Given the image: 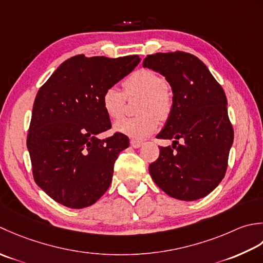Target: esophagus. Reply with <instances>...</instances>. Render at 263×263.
Instances as JSON below:
<instances>
[{
  "label": "esophagus",
  "instance_id": "34e87169",
  "mask_svg": "<svg viewBox=\"0 0 263 263\" xmlns=\"http://www.w3.org/2000/svg\"><path fill=\"white\" fill-rule=\"evenodd\" d=\"M130 145H132L133 147L138 148V147H141V146L143 145V142H142V141H137V139H132V141H130Z\"/></svg>",
  "mask_w": 263,
  "mask_h": 263
}]
</instances>
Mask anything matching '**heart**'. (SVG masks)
Wrapping results in <instances>:
<instances>
[{"label": "heart", "instance_id": "b5f03b06", "mask_svg": "<svg viewBox=\"0 0 263 263\" xmlns=\"http://www.w3.org/2000/svg\"><path fill=\"white\" fill-rule=\"evenodd\" d=\"M124 90L121 92L116 86L106 88L101 98L103 110L110 119L118 120L125 114L126 96L128 99L142 96L138 106L141 116L118 121L115 129L133 138H145L157 130V117L167 119L173 109V96L167 88V82L151 69H141L126 78Z\"/></svg>", "mask_w": 263, "mask_h": 263}]
</instances>
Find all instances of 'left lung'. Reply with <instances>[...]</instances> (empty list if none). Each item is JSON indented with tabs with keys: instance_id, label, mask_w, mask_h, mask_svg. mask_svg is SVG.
I'll use <instances>...</instances> for the list:
<instances>
[{
	"instance_id": "left-lung-1",
	"label": "left lung",
	"mask_w": 263,
	"mask_h": 263,
	"mask_svg": "<svg viewBox=\"0 0 263 263\" xmlns=\"http://www.w3.org/2000/svg\"><path fill=\"white\" fill-rule=\"evenodd\" d=\"M143 67L164 76L174 94L173 109L157 137L175 141L171 146H160L149 175L174 199H202L227 170L234 130L226 94L205 64L191 53H155L144 59Z\"/></svg>"
}]
</instances>
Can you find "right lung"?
Here are the masks:
<instances>
[{"mask_svg": "<svg viewBox=\"0 0 263 263\" xmlns=\"http://www.w3.org/2000/svg\"><path fill=\"white\" fill-rule=\"evenodd\" d=\"M138 55L72 57L40 88L27 135L35 183L60 204L83 209L108 191L118 155L129 145L111 128L102 106L104 90L130 73Z\"/></svg>", "mask_w": 263, "mask_h": 263, "instance_id": "right-lung-1", "label": "right lung"}]
</instances>
